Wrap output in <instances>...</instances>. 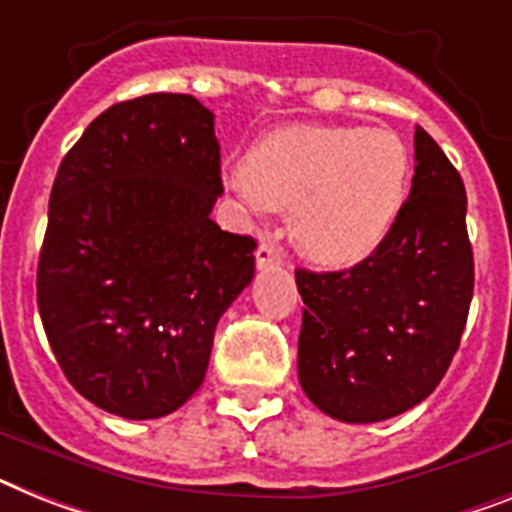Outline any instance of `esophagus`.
I'll return each mask as SVG.
<instances>
[{
	"mask_svg": "<svg viewBox=\"0 0 512 512\" xmlns=\"http://www.w3.org/2000/svg\"><path fill=\"white\" fill-rule=\"evenodd\" d=\"M277 264H282L280 248L274 246L272 240H261L259 248H256V266H259V269H269V266Z\"/></svg>",
	"mask_w": 512,
	"mask_h": 512,
	"instance_id": "34e87169",
	"label": "esophagus"
}]
</instances>
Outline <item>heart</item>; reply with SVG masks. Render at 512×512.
<instances>
[{
  "mask_svg": "<svg viewBox=\"0 0 512 512\" xmlns=\"http://www.w3.org/2000/svg\"><path fill=\"white\" fill-rule=\"evenodd\" d=\"M411 154L390 128L287 125L264 135L238 177L253 211L293 206L295 243L327 266L379 248L408 196Z\"/></svg>",
  "mask_w": 512,
  "mask_h": 512,
  "instance_id": "obj_1",
  "label": "heart"
}]
</instances>
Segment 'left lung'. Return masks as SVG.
I'll list each match as a JSON object with an SVG mask.
<instances>
[{"label":"left lung","instance_id":"obj_1","mask_svg":"<svg viewBox=\"0 0 512 512\" xmlns=\"http://www.w3.org/2000/svg\"><path fill=\"white\" fill-rule=\"evenodd\" d=\"M398 222L361 264L295 269L303 303L298 379L345 424L398 416L434 392L453 361L474 295L466 188L424 128Z\"/></svg>","mask_w":512,"mask_h":512}]
</instances>
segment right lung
Instances as JSON below:
<instances>
[{"label": "right lung", "instance_id": "obj_1", "mask_svg": "<svg viewBox=\"0 0 512 512\" xmlns=\"http://www.w3.org/2000/svg\"><path fill=\"white\" fill-rule=\"evenodd\" d=\"M219 196L214 114L188 94L114 104L59 164L38 314L101 411L167 416L204 382L219 316L256 272V240L209 217Z\"/></svg>", "mask_w": 512, "mask_h": 512}]
</instances>
